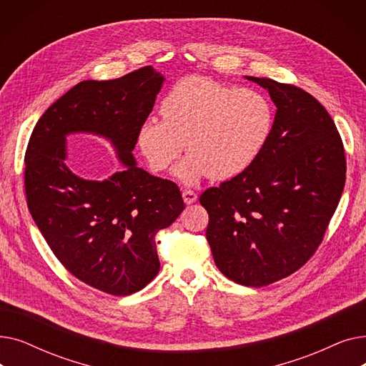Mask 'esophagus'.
Instances as JSON below:
<instances>
[{
    "mask_svg": "<svg viewBox=\"0 0 366 366\" xmlns=\"http://www.w3.org/2000/svg\"><path fill=\"white\" fill-rule=\"evenodd\" d=\"M182 199H184L185 204H191L197 200V194L191 189H182Z\"/></svg>",
    "mask_w": 366,
    "mask_h": 366,
    "instance_id": "34e87169",
    "label": "esophagus"
}]
</instances>
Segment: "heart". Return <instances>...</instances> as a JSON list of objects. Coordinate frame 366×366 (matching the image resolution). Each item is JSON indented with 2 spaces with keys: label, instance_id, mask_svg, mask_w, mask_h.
Returning <instances> with one entry per match:
<instances>
[{
  "label": "heart",
  "instance_id": "b5f03b06",
  "mask_svg": "<svg viewBox=\"0 0 366 366\" xmlns=\"http://www.w3.org/2000/svg\"><path fill=\"white\" fill-rule=\"evenodd\" d=\"M163 119L138 129L137 145L154 172H164L184 147L188 156L173 173L185 185L207 177L234 178L259 157L274 126V108L255 89H234L203 75H188L162 102Z\"/></svg>",
  "mask_w": 366,
  "mask_h": 366
}]
</instances>
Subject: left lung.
<instances>
[{
  "label": "left lung",
  "mask_w": 366,
  "mask_h": 366,
  "mask_svg": "<svg viewBox=\"0 0 366 366\" xmlns=\"http://www.w3.org/2000/svg\"><path fill=\"white\" fill-rule=\"evenodd\" d=\"M270 93L274 126L255 163L200 196L206 239L219 272L265 286L297 272L320 244L345 182L340 133L310 93L244 76Z\"/></svg>",
  "instance_id": "1"
}]
</instances>
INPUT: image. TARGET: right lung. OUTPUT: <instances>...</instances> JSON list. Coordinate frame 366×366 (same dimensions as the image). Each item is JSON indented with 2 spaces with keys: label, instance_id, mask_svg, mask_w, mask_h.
<instances>
[{
  "label": "right lung",
  "instance_id": "1",
  "mask_svg": "<svg viewBox=\"0 0 366 366\" xmlns=\"http://www.w3.org/2000/svg\"><path fill=\"white\" fill-rule=\"evenodd\" d=\"M163 83L152 66L79 83L41 115L25 154L38 229L69 273L111 295L138 292L157 276L156 234L185 207L178 185L149 175L132 154ZM75 132L108 140L124 169L104 182L76 176L64 163L66 137Z\"/></svg>",
  "mask_w": 366,
  "mask_h": 366
}]
</instances>
